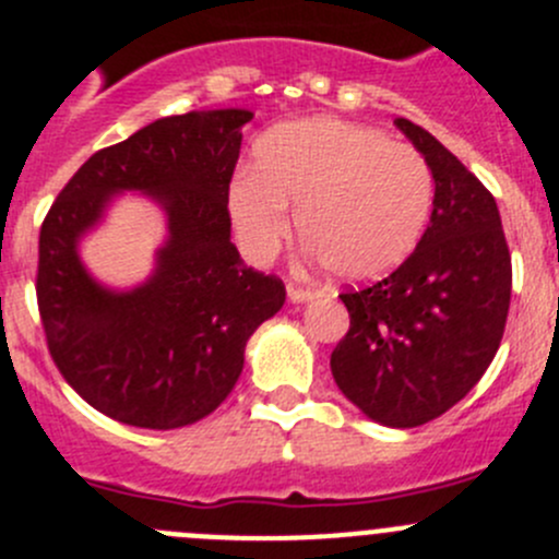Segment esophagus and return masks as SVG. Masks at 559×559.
Instances as JSON below:
<instances>
[{
  "label": "esophagus",
  "mask_w": 559,
  "mask_h": 559,
  "mask_svg": "<svg viewBox=\"0 0 559 559\" xmlns=\"http://www.w3.org/2000/svg\"><path fill=\"white\" fill-rule=\"evenodd\" d=\"M314 296H318V290H312V287H304V285H296V282H287V298H290L293 304L312 301Z\"/></svg>",
  "instance_id": "esophagus-1"
}]
</instances>
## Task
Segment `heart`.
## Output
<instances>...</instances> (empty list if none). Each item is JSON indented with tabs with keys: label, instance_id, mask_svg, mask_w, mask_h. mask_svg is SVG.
I'll return each instance as SVG.
<instances>
[{
	"label": "heart",
	"instance_id": "heart-1",
	"mask_svg": "<svg viewBox=\"0 0 559 559\" xmlns=\"http://www.w3.org/2000/svg\"><path fill=\"white\" fill-rule=\"evenodd\" d=\"M432 170L407 143L342 119L277 124L255 168L230 179L228 212L250 258L263 261L293 228L334 277L378 280L421 241L432 214Z\"/></svg>",
	"mask_w": 559,
	"mask_h": 559
}]
</instances>
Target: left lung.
Returning a JSON list of instances; mask_svg holds the SVG:
<instances>
[{
    "mask_svg": "<svg viewBox=\"0 0 559 559\" xmlns=\"http://www.w3.org/2000/svg\"><path fill=\"white\" fill-rule=\"evenodd\" d=\"M396 127L432 170V217L394 274L340 296L350 329L331 353V374L364 416L411 429L454 407L495 358L511 255L491 192L432 132L407 119Z\"/></svg>",
    "mask_w": 559,
    "mask_h": 559,
    "instance_id": "left-lung-1",
    "label": "left lung"
}]
</instances>
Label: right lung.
Listing matches in <instances>:
<instances>
[{
  "mask_svg": "<svg viewBox=\"0 0 559 559\" xmlns=\"http://www.w3.org/2000/svg\"><path fill=\"white\" fill-rule=\"evenodd\" d=\"M247 108L152 121L92 154L59 192L40 230L37 304L59 372L94 411L141 429H179L234 391L258 325L285 285L245 266L230 241L228 187ZM146 194L166 217L153 274L132 288L99 283L80 241L112 198Z\"/></svg>",
  "mask_w": 559,
  "mask_h": 559,
  "instance_id": "right-lung-1",
  "label": "right lung"
}]
</instances>
